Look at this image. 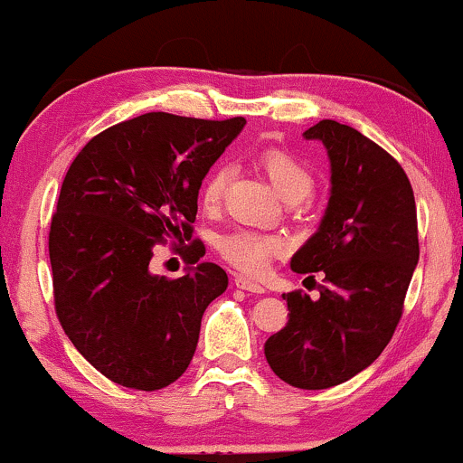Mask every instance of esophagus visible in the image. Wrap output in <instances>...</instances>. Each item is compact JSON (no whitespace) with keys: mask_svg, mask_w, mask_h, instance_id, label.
<instances>
[{"mask_svg":"<svg viewBox=\"0 0 463 463\" xmlns=\"http://www.w3.org/2000/svg\"><path fill=\"white\" fill-rule=\"evenodd\" d=\"M235 285L239 289L252 291V294H265V287L261 283H257V280L248 279V276H235Z\"/></svg>","mask_w":463,"mask_h":463,"instance_id":"34e87169","label":"esophagus"}]
</instances>
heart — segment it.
Masks as SVG:
<instances>
[{
    "label": "heart",
    "mask_w": 463,
    "mask_h": 463,
    "mask_svg": "<svg viewBox=\"0 0 463 463\" xmlns=\"http://www.w3.org/2000/svg\"><path fill=\"white\" fill-rule=\"evenodd\" d=\"M259 165L268 174L269 183L279 191L283 200L287 198H305L313 187V176L305 163L291 152L280 150V147H268L259 154ZM231 180V167L228 165H215L206 178L202 180L200 202L204 209H215L220 206L224 191ZM220 254L228 263H232L241 272L259 274L268 268L269 259L283 250V241L279 237L261 235L254 231H235L228 232L217 241Z\"/></svg>",
    "instance_id": "heart-1"
}]
</instances>
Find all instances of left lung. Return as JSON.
Instances as JSON below:
<instances>
[{"label":"left lung","instance_id":"left-lung-1","mask_svg":"<svg viewBox=\"0 0 463 463\" xmlns=\"http://www.w3.org/2000/svg\"><path fill=\"white\" fill-rule=\"evenodd\" d=\"M302 137L326 147L331 195L289 265L324 280L316 300L283 294L289 322L265 359L285 383L326 390L374 364L396 331L420 257L416 200L405 169L359 130L322 119Z\"/></svg>","mask_w":463,"mask_h":463}]
</instances>
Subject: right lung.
Returning <instances> with one entry per match:
<instances>
[{"label": "right lung", "instance_id": "1", "mask_svg": "<svg viewBox=\"0 0 463 463\" xmlns=\"http://www.w3.org/2000/svg\"><path fill=\"white\" fill-rule=\"evenodd\" d=\"M243 126V117L146 113L99 132L73 158L50 228L56 313L113 383L154 392L189 368L202 316L228 276L201 261L169 280L150 263L163 237H191L202 180ZM187 257H204L200 241Z\"/></svg>", "mask_w": 463, "mask_h": 463}]
</instances>
